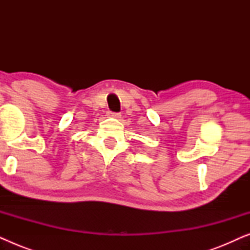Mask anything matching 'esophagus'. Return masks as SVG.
<instances>
[{"label": "esophagus", "instance_id": "1", "mask_svg": "<svg viewBox=\"0 0 250 250\" xmlns=\"http://www.w3.org/2000/svg\"><path fill=\"white\" fill-rule=\"evenodd\" d=\"M109 116L112 118H121V114H118V112H109Z\"/></svg>", "mask_w": 250, "mask_h": 250}]
</instances>
